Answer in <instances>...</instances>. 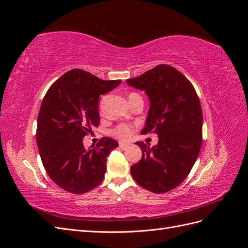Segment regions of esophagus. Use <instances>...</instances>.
<instances>
[{"instance_id":"obj_1","label":"esophagus","mask_w":248,"mask_h":248,"mask_svg":"<svg viewBox=\"0 0 248 248\" xmlns=\"http://www.w3.org/2000/svg\"><path fill=\"white\" fill-rule=\"evenodd\" d=\"M119 147L121 148L122 150H125L127 147H128V145L125 144V142H119Z\"/></svg>"}]
</instances>
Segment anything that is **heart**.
Wrapping results in <instances>:
<instances>
[{"mask_svg":"<svg viewBox=\"0 0 248 248\" xmlns=\"http://www.w3.org/2000/svg\"><path fill=\"white\" fill-rule=\"evenodd\" d=\"M139 94L137 93H130L128 96V99L130 100L133 96H138ZM131 132L132 129L129 125L127 124H119L118 126H116L114 130H112V134H114L115 137H117L118 139H121V140H127L130 136H131Z\"/></svg>","mask_w":248,"mask_h":248,"instance_id":"1","label":"heart"}]
</instances>
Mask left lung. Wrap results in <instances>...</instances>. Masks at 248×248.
<instances>
[{
	"instance_id": "obj_1",
	"label": "left lung",
	"mask_w": 248,
	"mask_h": 248,
	"mask_svg": "<svg viewBox=\"0 0 248 248\" xmlns=\"http://www.w3.org/2000/svg\"><path fill=\"white\" fill-rule=\"evenodd\" d=\"M126 82L149 97L150 108L140 133L158 136V144L153 147L136 142L142 156L131 166V176L149 191L168 192L188 176L200 153L202 114L199 96L181 72L166 64Z\"/></svg>"
}]
</instances>
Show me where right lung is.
I'll use <instances>...</instances> for the list:
<instances>
[{
  "instance_id": "obj_1",
  "label": "right lung",
  "mask_w": 248,
  "mask_h": 248,
  "mask_svg": "<svg viewBox=\"0 0 248 248\" xmlns=\"http://www.w3.org/2000/svg\"><path fill=\"white\" fill-rule=\"evenodd\" d=\"M121 80H103L72 69L50 86L37 119V146L47 175L62 189L80 194L98 186L107 171L108 156L118 141L102 138L86 150L82 140L99 125V95Z\"/></svg>"
}]
</instances>
